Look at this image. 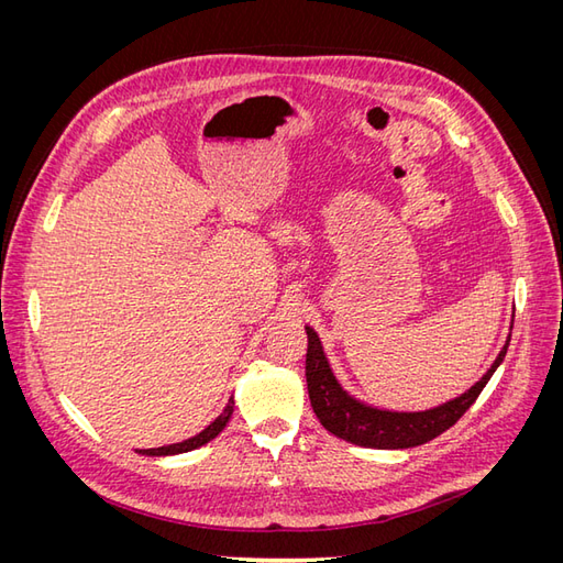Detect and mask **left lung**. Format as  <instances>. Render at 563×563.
Returning a JSON list of instances; mask_svg holds the SVG:
<instances>
[{"mask_svg": "<svg viewBox=\"0 0 563 563\" xmlns=\"http://www.w3.org/2000/svg\"><path fill=\"white\" fill-rule=\"evenodd\" d=\"M515 317V314H512ZM515 323V319H512ZM308 333V360H305V378H308L310 401L319 422L338 439H345L354 446L364 449H413L428 444L434 437L444 434L449 428L463 418L467 408L482 395V389L490 380L493 373L503 364L509 335L496 362L484 376L476 380L470 389L460 397H453L444 404L424 408V411H391V408H380L356 399L354 395L340 385L335 373L327 360L321 340L312 327H305Z\"/></svg>", "mask_w": 563, "mask_h": 563, "instance_id": "left-lung-1", "label": "left lung"}]
</instances>
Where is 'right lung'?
<instances>
[{
    "mask_svg": "<svg viewBox=\"0 0 563 563\" xmlns=\"http://www.w3.org/2000/svg\"><path fill=\"white\" fill-rule=\"evenodd\" d=\"M232 411H234V399L230 397V401H228V406L223 408V413H220L209 428H203L199 434H195V437H190V439H185V441H178V444H172V446H159V449H139V453H143V455H178V453H187V451H195V449H199V446H203V444H209L211 439H216L220 432L225 430V424L230 422V418H232Z\"/></svg>",
    "mask_w": 563,
    "mask_h": 563,
    "instance_id": "right-lung-1",
    "label": "right lung"
}]
</instances>
